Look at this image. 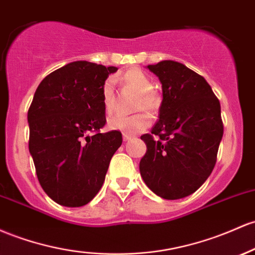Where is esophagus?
<instances>
[{
  "mask_svg": "<svg viewBox=\"0 0 255 255\" xmlns=\"http://www.w3.org/2000/svg\"><path fill=\"white\" fill-rule=\"evenodd\" d=\"M133 139L132 135L129 134H123V141H130Z\"/></svg>",
  "mask_w": 255,
  "mask_h": 255,
  "instance_id": "esophagus-1",
  "label": "esophagus"
}]
</instances>
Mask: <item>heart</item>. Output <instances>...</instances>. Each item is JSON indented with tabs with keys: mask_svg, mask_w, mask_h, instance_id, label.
Masks as SVG:
<instances>
[{
	"mask_svg": "<svg viewBox=\"0 0 255 255\" xmlns=\"http://www.w3.org/2000/svg\"><path fill=\"white\" fill-rule=\"evenodd\" d=\"M122 81L128 88L133 89L138 93V98L135 102V110L153 111L158 105V98L155 92H152L153 85L151 80L141 70L132 69L126 72L122 76ZM103 105L105 111L111 114L115 110L116 99H115L114 81L111 78L106 80L102 89ZM109 128L114 130H120L126 134H135L146 129L150 126V117L146 114L140 113L133 116H114L109 119Z\"/></svg>",
	"mask_w": 255,
	"mask_h": 255,
	"instance_id": "b5f03b06",
	"label": "heart"
}]
</instances>
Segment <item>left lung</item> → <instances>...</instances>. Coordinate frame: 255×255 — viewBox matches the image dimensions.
I'll use <instances>...</instances> for the list:
<instances>
[{"label": "left lung", "mask_w": 255, "mask_h": 255, "mask_svg": "<svg viewBox=\"0 0 255 255\" xmlns=\"http://www.w3.org/2000/svg\"><path fill=\"white\" fill-rule=\"evenodd\" d=\"M147 69L162 83L159 120L144 134L140 175L164 200L194 194L211 175L224 127L220 103L201 75L184 64L162 60Z\"/></svg>", "instance_id": "1"}]
</instances>
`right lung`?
I'll list each match as a JSON object with an SVG mask.
<instances>
[{
    "label": "right lung",
    "mask_w": 255,
    "mask_h": 255,
    "mask_svg": "<svg viewBox=\"0 0 255 255\" xmlns=\"http://www.w3.org/2000/svg\"><path fill=\"white\" fill-rule=\"evenodd\" d=\"M115 66L78 60L42 80L27 113L29 151L42 189L58 205L91 202L105 180L111 157L122 144L105 126L102 89Z\"/></svg>",
    "instance_id": "right-lung-1"
}]
</instances>
